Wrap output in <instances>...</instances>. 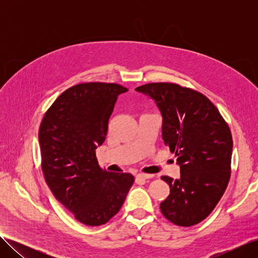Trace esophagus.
<instances>
[{
  "instance_id": "esophagus-1",
  "label": "esophagus",
  "mask_w": 258,
  "mask_h": 258,
  "mask_svg": "<svg viewBox=\"0 0 258 258\" xmlns=\"http://www.w3.org/2000/svg\"><path fill=\"white\" fill-rule=\"evenodd\" d=\"M152 176H153L152 174H146V173L137 174V178H140V179H147V178H151Z\"/></svg>"
}]
</instances>
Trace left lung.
Wrapping results in <instances>:
<instances>
[{"mask_svg":"<svg viewBox=\"0 0 258 258\" xmlns=\"http://www.w3.org/2000/svg\"><path fill=\"white\" fill-rule=\"evenodd\" d=\"M155 101L162 116V139L175 153L179 178L162 176L170 195L161 213L177 226L196 225L212 212L230 177L231 132L215 105L202 95L172 83L136 88Z\"/></svg>","mask_w":258,"mask_h":258,"instance_id":"8db88e82","label":"left lung"}]
</instances>
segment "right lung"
<instances>
[{"mask_svg":"<svg viewBox=\"0 0 258 258\" xmlns=\"http://www.w3.org/2000/svg\"><path fill=\"white\" fill-rule=\"evenodd\" d=\"M127 91L118 84L75 85L61 93L41 122L38 141L46 183L56 199L85 225L110 221L135 182L130 173L101 169L96 157L117 97Z\"/></svg>","mask_w":258,"mask_h":258,"instance_id":"obj_1","label":"right lung"}]
</instances>
